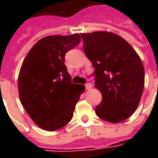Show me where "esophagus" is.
Listing matches in <instances>:
<instances>
[{"instance_id": "1", "label": "esophagus", "mask_w": 158, "mask_h": 158, "mask_svg": "<svg viewBox=\"0 0 158 158\" xmlns=\"http://www.w3.org/2000/svg\"><path fill=\"white\" fill-rule=\"evenodd\" d=\"M92 84H90V83H88V84H85V88H86L87 90H89V89H92Z\"/></svg>"}]
</instances>
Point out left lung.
Here are the masks:
<instances>
[{"mask_svg":"<svg viewBox=\"0 0 158 158\" xmlns=\"http://www.w3.org/2000/svg\"><path fill=\"white\" fill-rule=\"evenodd\" d=\"M86 56L94 67L95 87L102 95L96 115L110 123L128 119L139 104L144 68L126 41L110 32L81 33Z\"/></svg>","mask_w":158,"mask_h":158,"instance_id":"obj_1","label":"left lung"}]
</instances>
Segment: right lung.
Here are the masks:
<instances>
[{
  "instance_id": "add662e5",
  "label": "right lung",
  "mask_w": 158,
  "mask_h": 158,
  "mask_svg": "<svg viewBox=\"0 0 158 158\" xmlns=\"http://www.w3.org/2000/svg\"><path fill=\"white\" fill-rule=\"evenodd\" d=\"M81 40L79 34L42 38L31 48L21 65L18 89L21 104L41 129L54 131L71 120L75 105L85 90L71 83L64 55Z\"/></svg>"
}]
</instances>
